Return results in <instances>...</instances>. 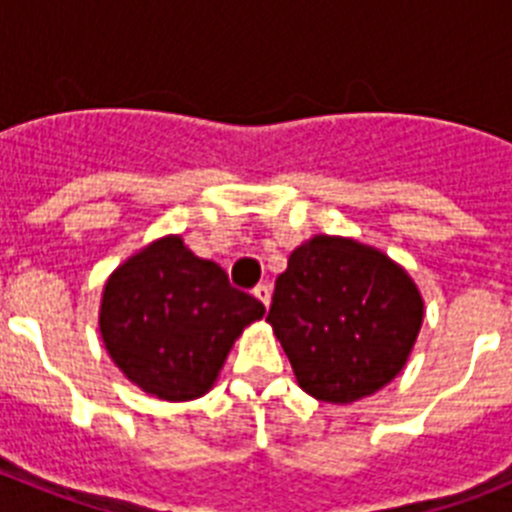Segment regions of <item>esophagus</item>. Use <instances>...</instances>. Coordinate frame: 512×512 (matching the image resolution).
Masks as SVG:
<instances>
[{"instance_id": "obj_1", "label": "esophagus", "mask_w": 512, "mask_h": 512, "mask_svg": "<svg viewBox=\"0 0 512 512\" xmlns=\"http://www.w3.org/2000/svg\"><path fill=\"white\" fill-rule=\"evenodd\" d=\"M253 297H256V300H259L264 307H269V302H271V287H269V284H259V287L253 289Z\"/></svg>"}]
</instances>
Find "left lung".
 Returning <instances> with one entry per match:
<instances>
[{"instance_id": "8db88e82", "label": "left lung", "mask_w": 512, "mask_h": 512, "mask_svg": "<svg viewBox=\"0 0 512 512\" xmlns=\"http://www.w3.org/2000/svg\"><path fill=\"white\" fill-rule=\"evenodd\" d=\"M423 315L405 266L356 238L320 233L289 253L266 323L307 395L351 405L405 369Z\"/></svg>"}]
</instances>
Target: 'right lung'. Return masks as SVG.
Listing matches in <instances>:
<instances>
[{"instance_id":"right-lung-1","label":"right lung","mask_w":512,"mask_h":512,"mask_svg":"<svg viewBox=\"0 0 512 512\" xmlns=\"http://www.w3.org/2000/svg\"><path fill=\"white\" fill-rule=\"evenodd\" d=\"M264 312L256 297L230 287L215 261L171 233L107 277L99 336L130 384L158 400L189 402L215 387L235 338Z\"/></svg>"}]
</instances>
